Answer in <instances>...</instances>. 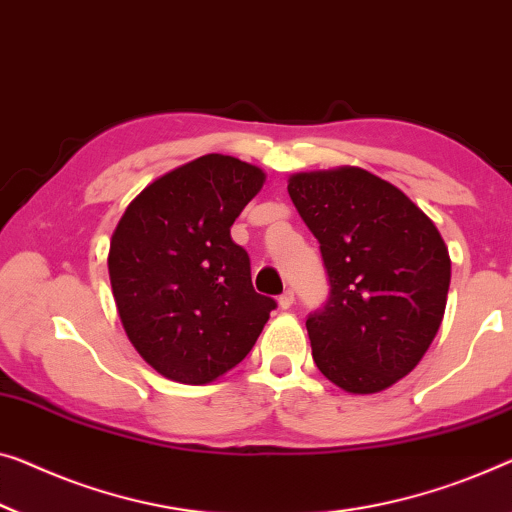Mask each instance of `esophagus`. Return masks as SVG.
<instances>
[{
    "mask_svg": "<svg viewBox=\"0 0 512 512\" xmlns=\"http://www.w3.org/2000/svg\"><path fill=\"white\" fill-rule=\"evenodd\" d=\"M278 303H280V308H282V310L292 308V303H294V289H285V292L280 294Z\"/></svg>",
    "mask_w": 512,
    "mask_h": 512,
    "instance_id": "obj_1",
    "label": "esophagus"
}]
</instances>
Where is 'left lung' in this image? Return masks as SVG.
<instances>
[{"label":"left lung","instance_id":"left-lung-1","mask_svg":"<svg viewBox=\"0 0 512 512\" xmlns=\"http://www.w3.org/2000/svg\"><path fill=\"white\" fill-rule=\"evenodd\" d=\"M287 190L331 285L305 319L312 358L349 393L384 391L439 331L451 285L446 243L400 188L361 167L294 174Z\"/></svg>","mask_w":512,"mask_h":512}]
</instances>
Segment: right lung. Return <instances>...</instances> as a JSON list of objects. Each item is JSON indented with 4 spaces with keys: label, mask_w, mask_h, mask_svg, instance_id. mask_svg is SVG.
<instances>
[{
    "label": "right lung",
    "mask_w": 512,
    "mask_h": 512,
    "mask_svg": "<svg viewBox=\"0 0 512 512\" xmlns=\"http://www.w3.org/2000/svg\"><path fill=\"white\" fill-rule=\"evenodd\" d=\"M264 172L209 154L142 190L110 241V282L128 340L151 368L209 384L248 356L271 296L255 292L250 257L230 227Z\"/></svg>",
    "instance_id": "add662e5"
}]
</instances>
